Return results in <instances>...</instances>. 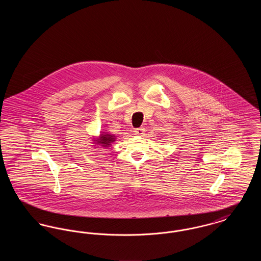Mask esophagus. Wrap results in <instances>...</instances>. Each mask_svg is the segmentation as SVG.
<instances>
[{
    "instance_id": "obj_1",
    "label": "esophagus",
    "mask_w": 261,
    "mask_h": 261,
    "mask_svg": "<svg viewBox=\"0 0 261 261\" xmlns=\"http://www.w3.org/2000/svg\"><path fill=\"white\" fill-rule=\"evenodd\" d=\"M144 128L143 127H140V128H136L135 130H134V133H135V135H138V136H142L143 134H144Z\"/></svg>"
}]
</instances>
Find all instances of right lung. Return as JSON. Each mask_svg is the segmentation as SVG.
<instances>
[{
  "label": "right lung",
  "instance_id": "1",
  "mask_svg": "<svg viewBox=\"0 0 261 261\" xmlns=\"http://www.w3.org/2000/svg\"><path fill=\"white\" fill-rule=\"evenodd\" d=\"M116 137L113 134H111L109 132H100L99 137L98 139H94L93 143L96 145H99V147L103 149H109L112 144L115 142Z\"/></svg>",
  "mask_w": 261,
  "mask_h": 261
}]
</instances>
